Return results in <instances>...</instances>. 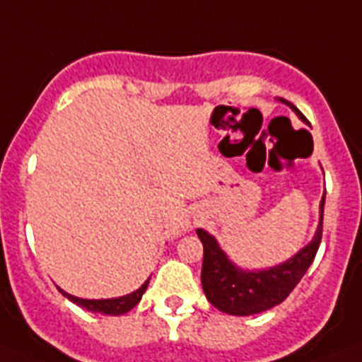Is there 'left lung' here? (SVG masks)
I'll list each match as a JSON object with an SVG mask.
<instances>
[{
    "label": "left lung",
    "instance_id": "8db88e82",
    "mask_svg": "<svg viewBox=\"0 0 362 362\" xmlns=\"http://www.w3.org/2000/svg\"><path fill=\"white\" fill-rule=\"evenodd\" d=\"M291 107L301 120H305L300 110L292 103L281 100ZM324 203L320 202V223L313 240L288 261L267 268V270H242L235 262L229 261L220 244L213 235L198 229V237L203 244L202 285L207 300L222 313L233 316H250L279 305L286 296L294 291L315 261L322 240V223H324Z\"/></svg>",
    "mask_w": 362,
    "mask_h": 362
}]
</instances>
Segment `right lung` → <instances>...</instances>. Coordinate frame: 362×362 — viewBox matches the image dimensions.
<instances>
[{
  "label": "right lung",
  "mask_w": 362,
  "mask_h": 362,
  "mask_svg": "<svg viewBox=\"0 0 362 362\" xmlns=\"http://www.w3.org/2000/svg\"><path fill=\"white\" fill-rule=\"evenodd\" d=\"M148 285H149V279H146L144 285L140 286V288H136L134 292H131V294L120 296V298H110V300H83V298H76V296L68 294V292H64L62 288H59V291H61L62 296H66L68 300L77 303V305L83 307V309L90 310V313H101V315L118 316V315L129 313V310L133 309L140 300H142V294L146 292Z\"/></svg>",
  "instance_id": "obj_1"
}]
</instances>
